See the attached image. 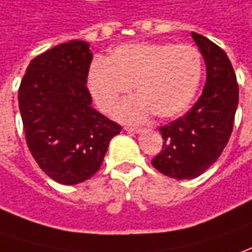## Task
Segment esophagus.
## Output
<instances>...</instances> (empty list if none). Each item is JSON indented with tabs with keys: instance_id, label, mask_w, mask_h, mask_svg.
I'll return each mask as SVG.
<instances>
[{
	"instance_id": "esophagus-1",
	"label": "esophagus",
	"mask_w": 252,
	"mask_h": 252,
	"mask_svg": "<svg viewBox=\"0 0 252 252\" xmlns=\"http://www.w3.org/2000/svg\"><path fill=\"white\" fill-rule=\"evenodd\" d=\"M126 131H129V132H140L142 128L140 126H126Z\"/></svg>"
}]
</instances>
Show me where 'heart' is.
I'll return each mask as SVG.
<instances>
[{
	"label": "heart",
	"instance_id": "1",
	"mask_svg": "<svg viewBox=\"0 0 252 252\" xmlns=\"http://www.w3.org/2000/svg\"><path fill=\"white\" fill-rule=\"evenodd\" d=\"M201 73V55L191 45L126 44L116 48L107 61L92 62L88 88L97 107L109 113L132 87L138 96L119 104L120 120L140 121L152 112L157 119H171L191 103Z\"/></svg>",
	"mask_w": 252,
	"mask_h": 252
}]
</instances>
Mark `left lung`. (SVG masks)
I'll return each instance as SVG.
<instances>
[{
  "label": "left lung",
  "mask_w": 252,
  "mask_h": 252,
  "mask_svg": "<svg viewBox=\"0 0 252 252\" xmlns=\"http://www.w3.org/2000/svg\"><path fill=\"white\" fill-rule=\"evenodd\" d=\"M207 66L201 96L189 112L158 128L162 149L152 165L174 179H191L210 168L226 148L239 103V84L225 51L191 32Z\"/></svg>",
  "instance_id": "obj_1"
}]
</instances>
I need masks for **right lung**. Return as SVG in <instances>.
I'll use <instances>...</instances> for the list:
<instances>
[{
    "label": "right lung",
    "mask_w": 252,
    "mask_h": 252,
    "mask_svg": "<svg viewBox=\"0 0 252 252\" xmlns=\"http://www.w3.org/2000/svg\"><path fill=\"white\" fill-rule=\"evenodd\" d=\"M92 52L73 40L35 56L19 87L26 143L51 179L76 185L100 168L121 126L92 107L87 88Z\"/></svg>",
    "instance_id": "obj_1"
}]
</instances>
